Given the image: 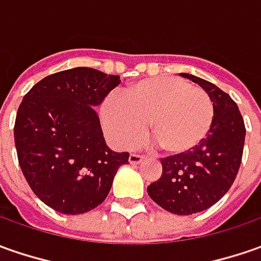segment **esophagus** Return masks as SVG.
Returning a JSON list of instances; mask_svg holds the SVG:
<instances>
[{
	"label": "esophagus",
	"mask_w": 261,
	"mask_h": 261,
	"mask_svg": "<svg viewBox=\"0 0 261 261\" xmlns=\"http://www.w3.org/2000/svg\"><path fill=\"white\" fill-rule=\"evenodd\" d=\"M143 156H140V154H134V153H131L130 158H128V162H130L131 165H140L141 162H143Z\"/></svg>",
	"instance_id": "obj_1"
}]
</instances>
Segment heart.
<instances>
[{"label": "heart", "instance_id": "heart-1", "mask_svg": "<svg viewBox=\"0 0 261 261\" xmlns=\"http://www.w3.org/2000/svg\"><path fill=\"white\" fill-rule=\"evenodd\" d=\"M103 128L115 146H137L147 133L165 151L180 156L202 143L211 128L210 95L180 77H148L108 98L101 110Z\"/></svg>", "mask_w": 261, "mask_h": 261}]
</instances>
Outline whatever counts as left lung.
Segmentation results:
<instances>
[{"label": "left lung", "mask_w": 261, "mask_h": 261, "mask_svg": "<svg viewBox=\"0 0 261 261\" xmlns=\"http://www.w3.org/2000/svg\"><path fill=\"white\" fill-rule=\"evenodd\" d=\"M211 98L214 120L199 146L180 156L162 159L160 179L147 186L148 196L177 215L202 212L220 201L234 184L241 165L246 127L237 103L211 82L180 73Z\"/></svg>", "instance_id": "obj_1"}]
</instances>
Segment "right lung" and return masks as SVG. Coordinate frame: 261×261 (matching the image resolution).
Listing matches in <instances>:
<instances>
[{
    "mask_svg": "<svg viewBox=\"0 0 261 261\" xmlns=\"http://www.w3.org/2000/svg\"><path fill=\"white\" fill-rule=\"evenodd\" d=\"M120 76L73 68L43 77L18 107L14 141L36 196L51 210L77 215L102 203L128 153L107 146L98 107Z\"/></svg>",
    "mask_w": 261,
    "mask_h": 261,
    "instance_id": "right-lung-1",
    "label": "right lung"
}]
</instances>
